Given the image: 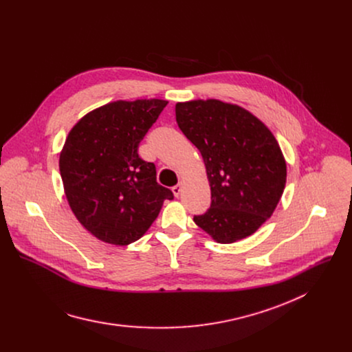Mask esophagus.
<instances>
[{"instance_id":"esophagus-1","label":"esophagus","mask_w":352,"mask_h":352,"mask_svg":"<svg viewBox=\"0 0 352 352\" xmlns=\"http://www.w3.org/2000/svg\"><path fill=\"white\" fill-rule=\"evenodd\" d=\"M181 190H182V182H178L175 186H173V193L174 196H179L181 195Z\"/></svg>"}]
</instances>
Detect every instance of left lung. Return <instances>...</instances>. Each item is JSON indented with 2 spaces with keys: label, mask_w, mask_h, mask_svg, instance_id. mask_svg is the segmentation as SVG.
<instances>
[{
  "label": "left lung",
  "mask_w": 352,
  "mask_h": 352,
  "mask_svg": "<svg viewBox=\"0 0 352 352\" xmlns=\"http://www.w3.org/2000/svg\"><path fill=\"white\" fill-rule=\"evenodd\" d=\"M177 124L204 157L210 209L193 221L219 243L252 235L281 199L287 166L269 128L245 109L220 100L177 103Z\"/></svg>",
  "instance_id": "obj_1"
}]
</instances>
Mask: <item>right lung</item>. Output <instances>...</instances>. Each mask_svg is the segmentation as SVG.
<instances>
[{
	"mask_svg": "<svg viewBox=\"0 0 352 352\" xmlns=\"http://www.w3.org/2000/svg\"><path fill=\"white\" fill-rule=\"evenodd\" d=\"M168 102L109 103L86 114L68 133L60 173L79 223L100 241L128 245L157 219L173 192L156 181V166L138 155L140 140Z\"/></svg>",
	"mask_w": 352,
	"mask_h": 352,
	"instance_id": "right-lung-1",
	"label": "right lung"
}]
</instances>
